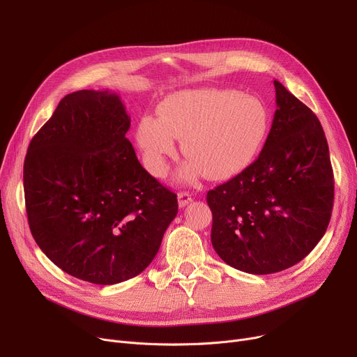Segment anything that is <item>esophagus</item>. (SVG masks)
Listing matches in <instances>:
<instances>
[{
  "label": "esophagus",
  "instance_id": "obj_1",
  "mask_svg": "<svg viewBox=\"0 0 357 357\" xmlns=\"http://www.w3.org/2000/svg\"><path fill=\"white\" fill-rule=\"evenodd\" d=\"M192 199V195L190 192H179L178 194V205L179 208H183L185 205H188Z\"/></svg>",
  "mask_w": 357,
  "mask_h": 357
}]
</instances>
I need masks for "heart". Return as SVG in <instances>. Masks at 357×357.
Returning <instances> with one entry per match:
<instances>
[{"mask_svg":"<svg viewBox=\"0 0 357 357\" xmlns=\"http://www.w3.org/2000/svg\"><path fill=\"white\" fill-rule=\"evenodd\" d=\"M160 117L143 116L136 142L149 172L162 176L176 153V137L188 158L179 178L194 182L207 174L227 179L250 165L269 130V112L260 100L234 89H188L167 97Z\"/></svg>","mask_w":357,"mask_h":357,"instance_id":"heart-1","label":"heart"}]
</instances>
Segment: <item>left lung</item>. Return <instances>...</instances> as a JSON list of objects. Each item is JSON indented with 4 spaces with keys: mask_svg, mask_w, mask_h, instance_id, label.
Here are the masks:
<instances>
[{
    "mask_svg": "<svg viewBox=\"0 0 357 357\" xmlns=\"http://www.w3.org/2000/svg\"><path fill=\"white\" fill-rule=\"evenodd\" d=\"M273 85L276 111L259 158L207 194L214 250L253 275L301 261L324 236L334 199L321 123L279 81Z\"/></svg>",
    "mask_w": 357,
    "mask_h": 357,
    "instance_id": "8db88e82",
    "label": "left lung"
}]
</instances>
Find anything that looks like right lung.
Returning a JSON list of instances; mask_svg holds the SVG:
<instances>
[{
    "label": "right lung",
    "mask_w": 357,
    "mask_h": 357,
    "mask_svg": "<svg viewBox=\"0 0 357 357\" xmlns=\"http://www.w3.org/2000/svg\"><path fill=\"white\" fill-rule=\"evenodd\" d=\"M128 128L116 92L82 89L61 100L27 149L30 231L56 266L91 284L142 273L178 214L176 195L140 165Z\"/></svg>",
    "instance_id": "add662e5"
}]
</instances>
